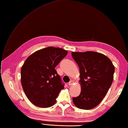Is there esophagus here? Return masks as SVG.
Segmentation results:
<instances>
[{
  "mask_svg": "<svg viewBox=\"0 0 128 128\" xmlns=\"http://www.w3.org/2000/svg\"><path fill=\"white\" fill-rule=\"evenodd\" d=\"M73 83H74V81L73 80H70L68 83V85H69V86H72Z\"/></svg>",
  "mask_w": 128,
  "mask_h": 128,
  "instance_id": "obj_1",
  "label": "esophagus"
}]
</instances>
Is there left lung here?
I'll list each match as a JSON object with an SVG mask.
<instances>
[{"label":"left lung","instance_id":"obj_1","mask_svg":"<svg viewBox=\"0 0 128 128\" xmlns=\"http://www.w3.org/2000/svg\"><path fill=\"white\" fill-rule=\"evenodd\" d=\"M80 70L81 92L73 97L74 104L82 110H90L100 104L111 86L114 67L110 58L94 52H72Z\"/></svg>","mask_w":128,"mask_h":128}]
</instances>
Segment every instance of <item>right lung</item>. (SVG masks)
<instances>
[{
    "mask_svg": "<svg viewBox=\"0 0 128 128\" xmlns=\"http://www.w3.org/2000/svg\"><path fill=\"white\" fill-rule=\"evenodd\" d=\"M67 55L61 48L48 47L38 50L25 61L21 70L24 92L36 106L46 108L56 102L64 83L55 69Z\"/></svg>",
    "mask_w": 128,
    "mask_h": 128,
    "instance_id": "1",
    "label": "right lung"
}]
</instances>
